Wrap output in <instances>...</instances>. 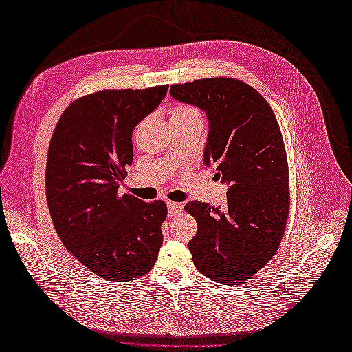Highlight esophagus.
<instances>
[{
    "instance_id": "esophagus-1",
    "label": "esophagus",
    "mask_w": 352,
    "mask_h": 352,
    "mask_svg": "<svg viewBox=\"0 0 352 352\" xmlns=\"http://www.w3.org/2000/svg\"><path fill=\"white\" fill-rule=\"evenodd\" d=\"M167 208H168V214L170 216H176V214H179L180 211H182V208H184V206L180 204V202H167Z\"/></svg>"
}]
</instances>
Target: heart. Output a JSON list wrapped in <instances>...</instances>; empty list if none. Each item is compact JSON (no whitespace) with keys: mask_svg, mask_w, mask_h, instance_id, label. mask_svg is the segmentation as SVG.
I'll return each mask as SVG.
<instances>
[{"mask_svg":"<svg viewBox=\"0 0 352 352\" xmlns=\"http://www.w3.org/2000/svg\"><path fill=\"white\" fill-rule=\"evenodd\" d=\"M190 117H201L199 111L190 105H177L170 111V120H184L190 119Z\"/></svg>","mask_w":352,"mask_h":352,"instance_id":"b5f03b06","label":"heart"}]
</instances>
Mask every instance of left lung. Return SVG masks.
Instances as JSON below:
<instances>
[{
	"mask_svg": "<svg viewBox=\"0 0 352 352\" xmlns=\"http://www.w3.org/2000/svg\"><path fill=\"white\" fill-rule=\"evenodd\" d=\"M170 95L207 113L202 163L229 185L225 208L201 201L185 206L198 226L189 251L207 278L239 285L272 260L289 214V172L279 123L263 95L238 79L177 83Z\"/></svg>",
	"mask_w": 352,
	"mask_h": 352,
	"instance_id": "8db88e82",
	"label": "left lung"
}]
</instances>
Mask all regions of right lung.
I'll list each match as a JSON object with an SVG mask.
<instances>
[{"label":"right lung","instance_id":"right-lung-1","mask_svg":"<svg viewBox=\"0 0 352 352\" xmlns=\"http://www.w3.org/2000/svg\"><path fill=\"white\" fill-rule=\"evenodd\" d=\"M167 88L85 95L63 111L52 133L45 172L52 223L73 257L102 279H138L154 267L162 248L164 201L119 195V186L133 160L135 126Z\"/></svg>","mask_w":352,"mask_h":352}]
</instances>
